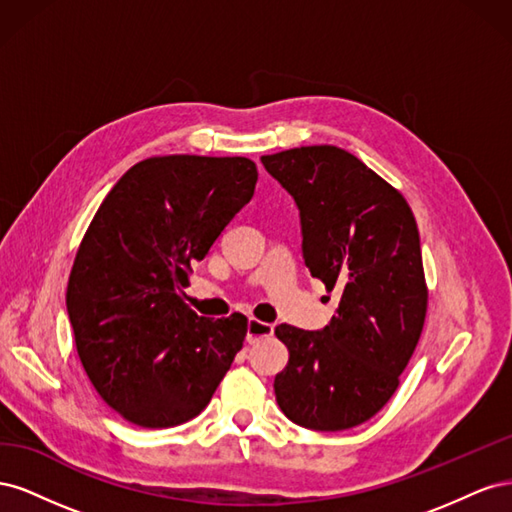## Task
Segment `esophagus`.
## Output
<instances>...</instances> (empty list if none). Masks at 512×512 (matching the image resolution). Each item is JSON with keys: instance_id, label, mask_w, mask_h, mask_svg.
Masks as SVG:
<instances>
[{"instance_id": "34e87169", "label": "esophagus", "mask_w": 512, "mask_h": 512, "mask_svg": "<svg viewBox=\"0 0 512 512\" xmlns=\"http://www.w3.org/2000/svg\"><path fill=\"white\" fill-rule=\"evenodd\" d=\"M271 335H273V324L260 322V320H256V318L247 320V342H250V344H256L258 339L271 337Z\"/></svg>"}]
</instances>
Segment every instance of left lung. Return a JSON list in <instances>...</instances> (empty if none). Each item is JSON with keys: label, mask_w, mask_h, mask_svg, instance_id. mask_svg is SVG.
Here are the masks:
<instances>
[{"label": "left lung", "mask_w": 512, "mask_h": 512, "mask_svg": "<svg viewBox=\"0 0 512 512\" xmlns=\"http://www.w3.org/2000/svg\"><path fill=\"white\" fill-rule=\"evenodd\" d=\"M260 162L297 203L305 267L342 294L324 329H275L290 352L273 382L275 399L301 427H356L393 397L425 324L414 215L393 185L346 149L297 147Z\"/></svg>", "instance_id": "obj_1"}]
</instances>
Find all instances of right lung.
<instances>
[{
	"mask_svg": "<svg viewBox=\"0 0 512 512\" xmlns=\"http://www.w3.org/2000/svg\"><path fill=\"white\" fill-rule=\"evenodd\" d=\"M256 181L247 158H149L91 220L66 305L91 384L126 421L149 429L190 421L241 350L247 318L198 316L183 288Z\"/></svg>",
	"mask_w": 512,
	"mask_h": 512,
	"instance_id": "obj_1",
	"label": "right lung"
}]
</instances>
